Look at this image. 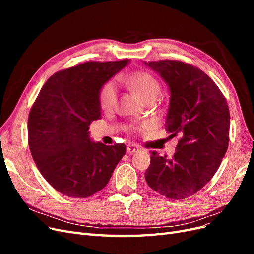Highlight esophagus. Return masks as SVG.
I'll return each instance as SVG.
<instances>
[{
	"label": "esophagus",
	"mask_w": 254,
	"mask_h": 254,
	"mask_svg": "<svg viewBox=\"0 0 254 254\" xmlns=\"http://www.w3.org/2000/svg\"><path fill=\"white\" fill-rule=\"evenodd\" d=\"M139 150H140V148L137 147L136 145L131 144V145H128V146H127V152H128V153H134V152L139 151Z\"/></svg>",
	"instance_id": "34e87169"
}]
</instances>
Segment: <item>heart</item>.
I'll return each mask as SVG.
<instances>
[{"mask_svg":"<svg viewBox=\"0 0 254 254\" xmlns=\"http://www.w3.org/2000/svg\"><path fill=\"white\" fill-rule=\"evenodd\" d=\"M128 87L139 96L143 102L156 99L160 93V83L147 72H135L127 80ZM118 91L114 82L105 83L99 92V106L103 110H110L115 106Z\"/></svg>","mask_w":254,"mask_h":254,"instance_id":"obj_1","label":"heart"}]
</instances>
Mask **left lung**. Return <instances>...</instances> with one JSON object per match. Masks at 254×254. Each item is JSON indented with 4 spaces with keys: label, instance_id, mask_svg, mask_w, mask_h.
Wrapping results in <instances>:
<instances>
[{
    "label": "left lung",
    "instance_id": "8db88e82",
    "mask_svg": "<svg viewBox=\"0 0 254 254\" xmlns=\"http://www.w3.org/2000/svg\"><path fill=\"white\" fill-rule=\"evenodd\" d=\"M170 90L165 130L180 140L172 159L152 151L145 173L148 186L171 199L196 194L217 172L229 145L230 113L209 76L176 60L144 61Z\"/></svg>",
    "mask_w": 254,
    "mask_h": 254
}]
</instances>
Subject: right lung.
Segmentation results:
<instances>
[{
	"label": "right lung",
	"instance_id": "obj_1",
	"mask_svg": "<svg viewBox=\"0 0 254 254\" xmlns=\"http://www.w3.org/2000/svg\"><path fill=\"white\" fill-rule=\"evenodd\" d=\"M128 64L84 63L55 73L40 90L28 117V145L38 170L59 193L94 195L126 153L125 144L92 141L89 126L101 118V89Z\"/></svg>",
	"mask_w": 254,
	"mask_h": 254
}]
</instances>
